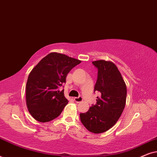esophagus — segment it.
<instances>
[{
  "instance_id": "obj_1",
  "label": "esophagus",
  "mask_w": 157,
  "mask_h": 157,
  "mask_svg": "<svg viewBox=\"0 0 157 157\" xmlns=\"http://www.w3.org/2000/svg\"><path fill=\"white\" fill-rule=\"evenodd\" d=\"M74 101L77 103H79V102H81L83 101V98L82 96H78V97H74Z\"/></svg>"
}]
</instances>
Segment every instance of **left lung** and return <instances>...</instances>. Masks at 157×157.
Returning a JSON list of instances; mask_svg holds the SVG:
<instances>
[{
	"label": "left lung",
	"instance_id": "8db88e82",
	"mask_svg": "<svg viewBox=\"0 0 157 157\" xmlns=\"http://www.w3.org/2000/svg\"><path fill=\"white\" fill-rule=\"evenodd\" d=\"M98 69L97 81L94 91L101 93L96 104L89 111L80 113L81 123L90 132L100 134L115 125L121 117L126 104V89L121 73L111 61L104 60L93 61Z\"/></svg>",
	"mask_w": 157,
	"mask_h": 157
}]
</instances>
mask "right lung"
Wrapping results in <instances>:
<instances>
[{
  "label": "right lung",
  "instance_id": "obj_1",
  "mask_svg": "<svg viewBox=\"0 0 157 157\" xmlns=\"http://www.w3.org/2000/svg\"><path fill=\"white\" fill-rule=\"evenodd\" d=\"M65 54L51 53L39 61L29 74L25 98L29 113L36 121L48 122L61 114L68 100L63 90L68 72L81 63Z\"/></svg>",
  "mask_w": 157,
  "mask_h": 157
}]
</instances>
